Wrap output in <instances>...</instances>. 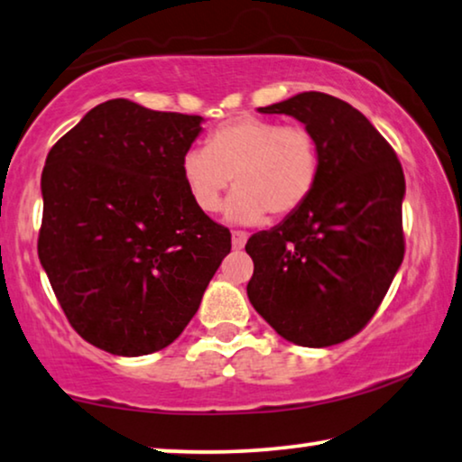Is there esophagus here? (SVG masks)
I'll return each instance as SVG.
<instances>
[{"instance_id": "1", "label": "esophagus", "mask_w": 462, "mask_h": 462, "mask_svg": "<svg viewBox=\"0 0 462 462\" xmlns=\"http://www.w3.org/2000/svg\"><path fill=\"white\" fill-rule=\"evenodd\" d=\"M246 238H249V234H246V232L234 230L232 232V246H234V249H243L245 243H246Z\"/></svg>"}]
</instances>
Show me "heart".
I'll return each instance as SVG.
<instances>
[{
	"mask_svg": "<svg viewBox=\"0 0 462 462\" xmlns=\"http://www.w3.org/2000/svg\"><path fill=\"white\" fill-rule=\"evenodd\" d=\"M182 180L192 201L216 213L226 190H238L228 203V217L259 224L272 213L284 219L299 211L318 184L319 144L302 124L238 116L208 134V147L189 149L180 162Z\"/></svg>",
	"mask_w": 462,
	"mask_h": 462,
	"instance_id": "1",
	"label": "heart"
}]
</instances>
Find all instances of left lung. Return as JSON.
Returning a JSON list of instances; mask_svg holds the SVG:
<instances>
[{
  "label": "left lung",
  "instance_id": "left-lung-1",
  "mask_svg": "<svg viewBox=\"0 0 462 462\" xmlns=\"http://www.w3.org/2000/svg\"><path fill=\"white\" fill-rule=\"evenodd\" d=\"M259 112L311 130L319 178L299 211L246 240V294L282 338L332 346L367 326L402 263V165L374 124L332 95L299 93Z\"/></svg>",
  "mask_w": 462,
  "mask_h": 462
}]
</instances>
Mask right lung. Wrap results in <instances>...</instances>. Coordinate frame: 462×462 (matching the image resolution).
Returning <instances> with one entry per match:
<instances>
[{
    "label": "right lung",
    "mask_w": 462,
    "mask_h": 462,
    "mask_svg": "<svg viewBox=\"0 0 462 462\" xmlns=\"http://www.w3.org/2000/svg\"><path fill=\"white\" fill-rule=\"evenodd\" d=\"M201 122L109 99L47 153L41 265L70 326L106 353L141 356L174 342L230 253V230L182 180Z\"/></svg>",
    "instance_id": "right-lung-1"
}]
</instances>
